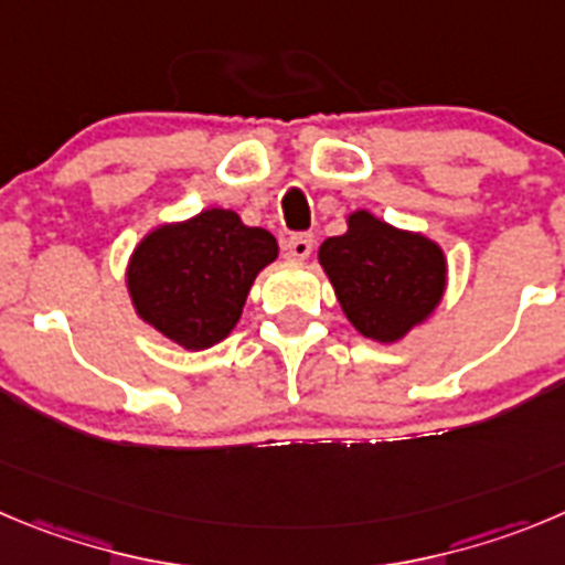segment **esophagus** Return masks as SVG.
<instances>
[{"mask_svg": "<svg viewBox=\"0 0 565 565\" xmlns=\"http://www.w3.org/2000/svg\"><path fill=\"white\" fill-rule=\"evenodd\" d=\"M312 247H315V239L309 234H298L287 242V250L295 262H307V258L312 256Z\"/></svg>", "mask_w": 565, "mask_h": 565, "instance_id": "34e87169", "label": "esophagus"}]
</instances>
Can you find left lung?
<instances>
[{"instance_id":"obj_1","label":"left lung","mask_w":565,"mask_h":565,"mask_svg":"<svg viewBox=\"0 0 565 565\" xmlns=\"http://www.w3.org/2000/svg\"><path fill=\"white\" fill-rule=\"evenodd\" d=\"M345 223V234L320 245L318 262L348 323L393 345L440 307L449 284L446 253L420 231L395 228L367 209L351 211Z\"/></svg>"}]
</instances>
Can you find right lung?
I'll use <instances>...</instances> for the list:
<instances>
[{"label": "right lung", "instance_id": "1", "mask_svg": "<svg viewBox=\"0 0 565 565\" xmlns=\"http://www.w3.org/2000/svg\"><path fill=\"white\" fill-rule=\"evenodd\" d=\"M278 258L270 231L231 209H205L141 236L125 267L136 315L186 351H205L236 329L253 281Z\"/></svg>", "mask_w": 565, "mask_h": 565}]
</instances>
